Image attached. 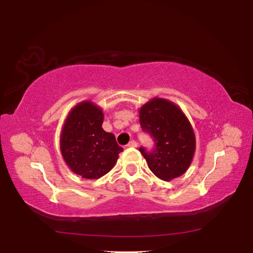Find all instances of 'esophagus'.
<instances>
[{
  "mask_svg": "<svg viewBox=\"0 0 253 253\" xmlns=\"http://www.w3.org/2000/svg\"><path fill=\"white\" fill-rule=\"evenodd\" d=\"M127 146L128 147H137V142H136V140L132 139V140H130L129 143H128Z\"/></svg>",
  "mask_w": 253,
  "mask_h": 253,
  "instance_id": "obj_1",
  "label": "esophagus"
}]
</instances>
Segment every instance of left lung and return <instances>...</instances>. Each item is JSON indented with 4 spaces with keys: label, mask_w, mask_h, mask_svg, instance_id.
Returning <instances> with one entry per match:
<instances>
[{
    "label": "left lung",
    "mask_w": 253,
    "mask_h": 253,
    "mask_svg": "<svg viewBox=\"0 0 253 253\" xmlns=\"http://www.w3.org/2000/svg\"><path fill=\"white\" fill-rule=\"evenodd\" d=\"M139 123L154 140L152 151L139 148L149 169L163 181L185 173L193 160L195 135L183 111L172 101L153 98L139 109Z\"/></svg>",
    "instance_id": "left-lung-1"
}]
</instances>
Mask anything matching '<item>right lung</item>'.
<instances>
[{
  "label": "right lung",
  "instance_id": "right-lung-1",
  "mask_svg": "<svg viewBox=\"0 0 253 253\" xmlns=\"http://www.w3.org/2000/svg\"><path fill=\"white\" fill-rule=\"evenodd\" d=\"M104 114L91 101L72 108L63 125L60 149L67 165L81 177L95 179L114 168L123 147L115 135L102 129Z\"/></svg>",
  "mask_w": 253,
  "mask_h": 253
}]
</instances>
